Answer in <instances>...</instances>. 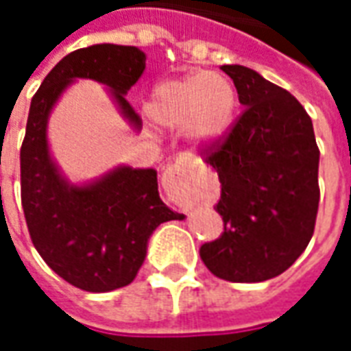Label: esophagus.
Instances as JSON below:
<instances>
[{
    "mask_svg": "<svg viewBox=\"0 0 351 351\" xmlns=\"http://www.w3.org/2000/svg\"><path fill=\"white\" fill-rule=\"evenodd\" d=\"M197 169L190 161L176 160L163 175V188L182 205H193L197 201V188H195Z\"/></svg>",
    "mask_w": 351,
    "mask_h": 351,
    "instance_id": "34e87169",
    "label": "esophagus"
}]
</instances>
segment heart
Wrapping results in <instances>:
<instances>
[{
  "label": "heart",
  "mask_w": 351,
  "mask_h": 351,
  "mask_svg": "<svg viewBox=\"0 0 351 351\" xmlns=\"http://www.w3.org/2000/svg\"><path fill=\"white\" fill-rule=\"evenodd\" d=\"M237 88L218 71H199L156 84L146 101V116L161 130H180L199 150L228 138L235 123Z\"/></svg>",
  "instance_id": "obj_1"
}]
</instances>
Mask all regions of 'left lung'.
Wrapping results in <instances>:
<instances>
[{"instance_id": "left-lung-1", "label": "left lung", "mask_w": 351, "mask_h": 351, "mask_svg": "<svg viewBox=\"0 0 351 351\" xmlns=\"http://www.w3.org/2000/svg\"><path fill=\"white\" fill-rule=\"evenodd\" d=\"M233 79L243 116L208 154L221 182L218 241L201 259L228 282H263L289 269L316 226L319 150L312 120L284 88L244 65H221Z\"/></svg>"}]
</instances>
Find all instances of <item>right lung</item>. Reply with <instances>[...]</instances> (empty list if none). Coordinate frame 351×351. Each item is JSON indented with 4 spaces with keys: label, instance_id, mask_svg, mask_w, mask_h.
I'll list each match as a JSON object with an SVG mask.
<instances>
[{
    "label": "right lung",
    "instance_id": "1",
    "mask_svg": "<svg viewBox=\"0 0 351 351\" xmlns=\"http://www.w3.org/2000/svg\"><path fill=\"white\" fill-rule=\"evenodd\" d=\"M146 67L137 47L92 45L58 62L32 99L20 150L22 208L35 250L58 276L75 287L105 293L131 284L145 263L156 228L182 220L160 199L158 171L116 165L86 182L62 173L49 146V118L77 80H95L130 123L141 131L138 114L125 99Z\"/></svg>",
    "mask_w": 351,
    "mask_h": 351
}]
</instances>
